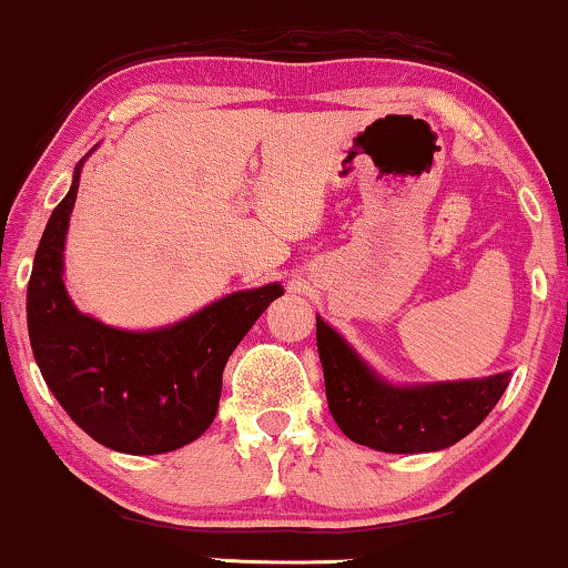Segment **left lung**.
<instances>
[{"instance_id":"left-lung-1","label":"left lung","mask_w":568,"mask_h":568,"mask_svg":"<svg viewBox=\"0 0 568 568\" xmlns=\"http://www.w3.org/2000/svg\"><path fill=\"white\" fill-rule=\"evenodd\" d=\"M317 354L338 429L356 445L379 453H434L455 445L491 414L509 385V372L463 383L387 385L321 317Z\"/></svg>"}]
</instances>
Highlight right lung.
Returning <instances> with one entry per match:
<instances>
[{"label":"right lung","instance_id":"add662e5","mask_svg":"<svg viewBox=\"0 0 568 568\" xmlns=\"http://www.w3.org/2000/svg\"><path fill=\"white\" fill-rule=\"evenodd\" d=\"M53 209L28 284V333L51 393L100 445L160 455L199 439L214 422L222 372L282 284L235 292L170 328L131 333L103 325L72 305L61 282L69 214L80 189Z\"/></svg>","mask_w":568,"mask_h":568}]
</instances>
